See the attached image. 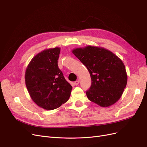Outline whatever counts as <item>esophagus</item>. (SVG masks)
<instances>
[{
	"label": "esophagus",
	"mask_w": 147,
	"mask_h": 147,
	"mask_svg": "<svg viewBox=\"0 0 147 147\" xmlns=\"http://www.w3.org/2000/svg\"><path fill=\"white\" fill-rule=\"evenodd\" d=\"M74 84H75V85H78V84H79V81H78V80L75 81V82H74Z\"/></svg>",
	"instance_id": "esophagus-1"
}]
</instances>
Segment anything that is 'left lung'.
I'll use <instances>...</instances> for the list:
<instances>
[{
  "label": "left lung",
  "instance_id": "8db88e82",
  "mask_svg": "<svg viewBox=\"0 0 147 147\" xmlns=\"http://www.w3.org/2000/svg\"><path fill=\"white\" fill-rule=\"evenodd\" d=\"M72 53L90 72L92 83L86 92L88 99L103 107L117 102L127 81L123 61L112 52L101 47L88 46L74 49Z\"/></svg>",
  "mask_w": 147,
  "mask_h": 147
}]
</instances>
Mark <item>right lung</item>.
<instances>
[{"instance_id":"add662e5","label":"right lung","mask_w":147,"mask_h":147,"mask_svg":"<svg viewBox=\"0 0 147 147\" xmlns=\"http://www.w3.org/2000/svg\"><path fill=\"white\" fill-rule=\"evenodd\" d=\"M61 48L38 53L30 61L25 73V82L31 99L40 107L51 110L69 99L72 87L57 65Z\"/></svg>"}]
</instances>
